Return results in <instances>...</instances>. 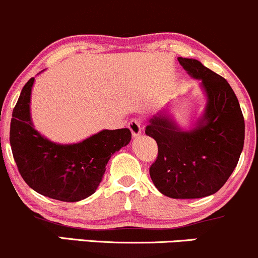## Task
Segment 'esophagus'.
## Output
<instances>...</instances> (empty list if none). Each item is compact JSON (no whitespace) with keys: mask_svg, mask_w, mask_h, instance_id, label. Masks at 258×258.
Here are the masks:
<instances>
[{"mask_svg":"<svg viewBox=\"0 0 258 258\" xmlns=\"http://www.w3.org/2000/svg\"><path fill=\"white\" fill-rule=\"evenodd\" d=\"M128 128L131 130L133 137H138V136H141V133H142L141 121L136 120V119L131 120V121H130V122H128Z\"/></svg>","mask_w":258,"mask_h":258,"instance_id":"1","label":"esophagus"}]
</instances>
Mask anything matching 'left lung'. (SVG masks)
<instances>
[{"label":"left lung","mask_w":258,"mask_h":258,"mask_svg":"<svg viewBox=\"0 0 258 258\" xmlns=\"http://www.w3.org/2000/svg\"><path fill=\"white\" fill-rule=\"evenodd\" d=\"M206 97L201 116L182 128L168 109L149 120L146 133L158 143L149 168L154 185L172 199H199L215 194L236 167L244 148L245 122L239 100L227 80L197 59L178 57Z\"/></svg>","instance_id":"left-lung-1"}]
</instances>
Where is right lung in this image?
<instances>
[{"instance_id": "obj_1", "label": "right lung", "mask_w": 258, "mask_h": 258, "mask_svg": "<svg viewBox=\"0 0 258 258\" xmlns=\"http://www.w3.org/2000/svg\"><path fill=\"white\" fill-rule=\"evenodd\" d=\"M34 82L32 78L23 87L12 114L10 142L18 170L38 194L65 203L84 200L97 190L114 153L130 143L131 131L102 130L70 144L51 141L32 123Z\"/></svg>"}]
</instances>
